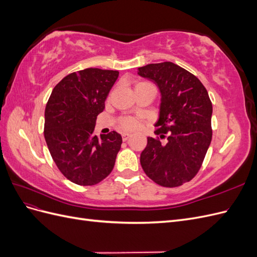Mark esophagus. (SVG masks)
Listing matches in <instances>:
<instances>
[{"label": "esophagus", "instance_id": "esophagus-1", "mask_svg": "<svg viewBox=\"0 0 257 257\" xmlns=\"http://www.w3.org/2000/svg\"><path fill=\"white\" fill-rule=\"evenodd\" d=\"M131 137V134H128V133H124V134H122V139L124 142L125 141H127V139Z\"/></svg>", "mask_w": 257, "mask_h": 257}]
</instances>
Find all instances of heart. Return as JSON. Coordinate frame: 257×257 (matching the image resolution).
<instances>
[{
  "mask_svg": "<svg viewBox=\"0 0 257 257\" xmlns=\"http://www.w3.org/2000/svg\"><path fill=\"white\" fill-rule=\"evenodd\" d=\"M144 89H151L155 92L153 84L147 81H137L135 83V92ZM139 126V122L133 116H123L119 121V127L123 131H134Z\"/></svg>",
  "mask_w": 257,
  "mask_h": 257,
  "instance_id": "b5f03b06",
  "label": "heart"
}]
</instances>
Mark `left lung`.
Wrapping results in <instances>:
<instances>
[{"instance_id":"8db88e82","label":"left lung","mask_w":257,"mask_h":257,"mask_svg":"<svg viewBox=\"0 0 257 257\" xmlns=\"http://www.w3.org/2000/svg\"><path fill=\"white\" fill-rule=\"evenodd\" d=\"M138 75L152 80L162 95L154 132L160 137H148L142 167L161 186H180L196 176L211 143V100L197 77L173 62L139 67Z\"/></svg>"}]
</instances>
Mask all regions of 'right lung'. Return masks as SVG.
I'll list each match as a JSON object with an SVG mask.
<instances>
[{"label":"right lung","instance_id":"add662e5","mask_svg":"<svg viewBox=\"0 0 257 257\" xmlns=\"http://www.w3.org/2000/svg\"><path fill=\"white\" fill-rule=\"evenodd\" d=\"M119 76L118 71L85 68L64 77L53 88L45 109L44 136L65 178L94 185L111 173L122 137L112 131L93 134L96 116Z\"/></svg>","mask_w":257,"mask_h":257}]
</instances>
